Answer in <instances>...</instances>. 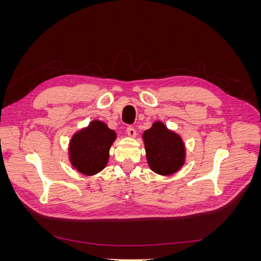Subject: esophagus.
I'll list each match as a JSON object with an SVG mask.
<instances>
[{
    "instance_id": "esophagus-1",
    "label": "esophagus",
    "mask_w": 261,
    "mask_h": 261,
    "mask_svg": "<svg viewBox=\"0 0 261 261\" xmlns=\"http://www.w3.org/2000/svg\"><path fill=\"white\" fill-rule=\"evenodd\" d=\"M126 132H127V135L129 136V137H132V138H135L136 137V129L134 128V127H132V126H129V127H127V129H126Z\"/></svg>"
}]
</instances>
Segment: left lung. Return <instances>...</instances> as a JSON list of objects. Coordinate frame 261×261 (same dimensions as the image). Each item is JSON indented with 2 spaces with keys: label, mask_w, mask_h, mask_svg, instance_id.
I'll list each match as a JSON object with an SVG mask.
<instances>
[{
  "label": "left lung",
  "mask_w": 261,
  "mask_h": 261,
  "mask_svg": "<svg viewBox=\"0 0 261 261\" xmlns=\"http://www.w3.org/2000/svg\"><path fill=\"white\" fill-rule=\"evenodd\" d=\"M149 168L162 176L179 171L186 161L185 144L177 133L169 129L161 121H155L143 134Z\"/></svg>",
  "instance_id": "left-lung-1"
}]
</instances>
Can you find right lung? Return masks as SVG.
Returning <instances> with one entry per match:
<instances>
[{
	"label": "right lung",
	"instance_id": "1",
	"mask_svg": "<svg viewBox=\"0 0 261 261\" xmlns=\"http://www.w3.org/2000/svg\"><path fill=\"white\" fill-rule=\"evenodd\" d=\"M116 133L100 120L77 130L68 144V160L73 168L86 176H93L103 170L109 162L110 148L116 139Z\"/></svg>",
	"mask_w": 261,
	"mask_h": 261
}]
</instances>
